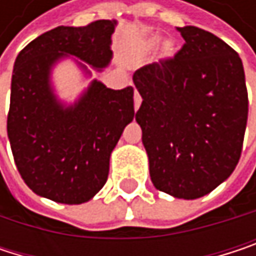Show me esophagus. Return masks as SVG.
Segmentation results:
<instances>
[{"mask_svg":"<svg viewBox=\"0 0 256 256\" xmlns=\"http://www.w3.org/2000/svg\"><path fill=\"white\" fill-rule=\"evenodd\" d=\"M133 100H134V111H138V110H139V106H140V104H142V98H140V94H139L138 92H134V98H133Z\"/></svg>","mask_w":256,"mask_h":256,"instance_id":"34e87169","label":"esophagus"}]
</instances>
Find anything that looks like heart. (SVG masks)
Listing matches in <instances>:
<instances>
[{
	"label": "heart",
	"mask_w": 256,
	"mask_h": 256,
	"mask_svg": "<svg viewBox=\"0 0 256 256\" xmlns=\"http://www.w3.org/2000/svg\"><path fill=\"white\" fill-rule=\"evenodd\" d=\"M160 41H162L160 36H151V38L145 40V41L142 42L140 48H139L140 54H142V56L151 54V53L160 46ZM175 53H176V46H175V42L170 41V40H166V41L162 44V47H160V58H162L163 60H169V59H172V58L175 56Z\"/></svg>",
	"instance_id": "obj_1"
}]
</instances>
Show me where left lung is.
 Segmentation results:
<instances>
[{
  "mask_svg": "<svg viewBox=\"0 0 256 256\" xmlns=\"http://www.w3.org/2000/svg\"><path fill=\"white\" fill-rule=\"evenodd\" d=\"M185 44L174 59L133 76L142 98L136 122L154 186L194 200L236 169L248 122V90L238 54L216 35L176 28Z\"/></svg>",
  "mask_w": 256,
  "mask_h": 256,
  "instance_id": "left-lung-1",
  "label": "left lung"
}]
</instances>
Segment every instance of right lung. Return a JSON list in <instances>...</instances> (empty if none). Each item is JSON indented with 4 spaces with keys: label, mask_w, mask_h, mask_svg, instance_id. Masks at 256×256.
<instances>
[{
    "label": "right lung",
    "mask_w": 256,
    "mask_h": 256,
    "mask_svg": "<svg viewBox=\"0 0 256 256\" xmlns=\"http://www.w3.org/2000/svg\"><path fill=\"white\" fill-rule=\"evenodd\" d=\"M117 20L87 26H58L44 32L18 54L7 134L14 163L25 184L48 200L81 204L105 185L110 157L134 117L133 88H108L96 78L72 104L53 86L54 66L71 59L84 77L88 66L104 71L111 59Z\"/></svg>",
    "instance_id": "add662e5"
}]
</instances>
